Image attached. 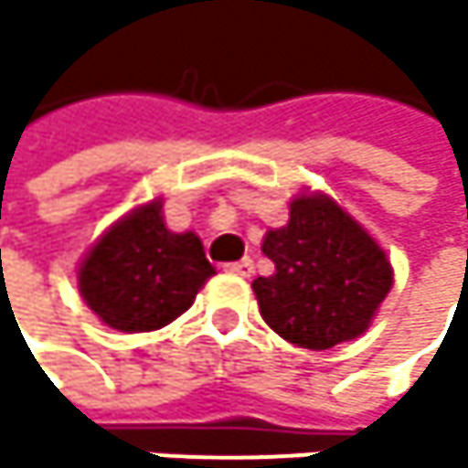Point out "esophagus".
I'll list each match as a JSON object with an SVG mask.
<instances>
[{"label":"esophagus","instance_id":"1","mask_svg":"<svg viewBox=\"0 0 468 468\" xmlns=\"http://www.w3.org/2000/svg\"><path fill=\"white\" fill-rule=\"evenodd\" d=\"M229 275H239V278H250L252 272H255V263L250 261V258H244V261H236V263H227L224 266Z\"/></svg>","mask_w":468,"mask_h":468}]
</instances>
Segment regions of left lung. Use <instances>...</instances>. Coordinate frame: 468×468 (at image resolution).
<instances>
[{
  "label": "left lung",
  "instance_id": "1",
  "mask_svg": "<svg viewBox=\"0 0 468 468\" xmlns=\"http://www.w3.org/2000/svg\"><path fill=\"white\" fill-rule=\"evenodd\" d=\"M275 275L252 281L266 325L292 346L328 351L367 331L393 289V266L367 229L325 193H300L289 224L261 244Z\"/></svg>",
  "mask_w": 468,
  "mask_h": 468
}]
</instances>
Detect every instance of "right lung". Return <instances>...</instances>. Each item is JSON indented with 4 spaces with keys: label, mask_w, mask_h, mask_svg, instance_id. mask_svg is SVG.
Returning <instances> with one entry per match:
<instances>
[{
    "label": "right lung",
    "mask_w": 468,
    "mask_h": 468,
    "mask_svg": "<svg viewBox=\"0 0 468 468\" xmlns=\"http://www.w3.org/2000/svg\"><path fill=\"white\" fill-rule=\"evenodd\" d=\"M216 269L196 232H171L163 199L114 221L78 266L86 305L109 328L156 331L187 312Z\"/></svg>",
    "instance_id": "right-lung-1"
}]
</instances>
